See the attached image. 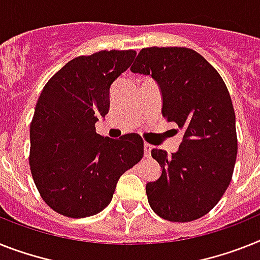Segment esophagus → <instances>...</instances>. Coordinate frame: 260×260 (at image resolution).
I'll return each instance as SVG.
<instances>
[{
	"label": "esophagus",
	"instance_id": "1",
	"mask_svg": "<svg viewBox=\"0 0 260 260\" xmlns=\"http://www.w3.org/2000/svg\"><path fill=\"white\" fill-rule=\"evenodd\" d=\"M152 148H153V145H150L149 143H144V153H145V156H149Z\"/></svg>",
	"mask_w": 260,
	"mask_h": 260
}]
</instances>
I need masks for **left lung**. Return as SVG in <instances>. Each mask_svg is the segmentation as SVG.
I'll return each instance as SVG.
<instances>
[{
  "instance_id": "1",
  "label": "left lung",
  "mask_w": 260,
  "mask_h": 260,
  "mask_svg": "<svg viewBox=\"0 0 260 260\" xmlns=\"http://www.w3.org/2000/svg\"><path fill=\"white\" fill-rule=\"evenodd\" d=\"M131 71L157 83L162 116L184 131L172 156L152 150L161 176L145 186L150 208L172 222L204 217L230 185L237 160L235 113L228 87L204 56L186 47L143 49Z\"/></svg>"
}]
</instances>
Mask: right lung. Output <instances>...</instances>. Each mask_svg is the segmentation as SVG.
<instances>
[{
  "label": "right lung",
  "instance_id": "obj_1",
  "mask_svg": "<svg viewBox=\"0 0 260 260\" xmlns=\"http://www.w3.org/2000/svg\"><path fill=\"white\" fill-rule=\"evenodd\" d=\"M134 50L78 56L52 76L41 92L30 125V169L52 210L91 217L110 205L121 174L140 161L143 139H110L95 124L110 108L113 82L134 62Z\"/></svg>",
  "mask_w": 260,
  "mask_h": 260
}]
</instances>
